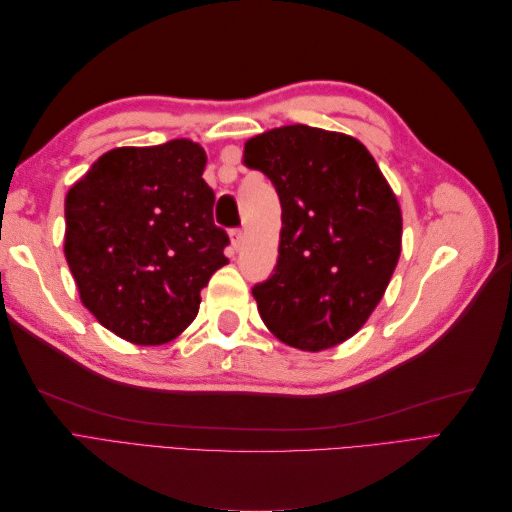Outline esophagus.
Here are the masks:
<instances>
[{
  "label": "esophagus",
  "instance_id": "1",
  "mask_svg": "<svg viewBox=\"0 0 512 512\" xmlns=\"http://www.w3.org/2000/svg\"><path fill=\"white\" fill-rule=\"evenodd\" d=\"M230 241H232V247H235V250H239V247L245 241V232L241 228H235V230L230 232Z\"/></svg>",
  "mask_w": 512,
  "mask_h": 512
}]
</instances>
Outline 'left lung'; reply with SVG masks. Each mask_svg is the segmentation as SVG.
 Listing matches in <instances>:
<instances>
[{"label": "left lung", "mask_w": 512, "mask_h": 512, "mask_svg": "<svg viewBox=\"0 0 512 512\" xmlns=\"http://www.w3.org/2000/svg\"><path fill=\"white\" fill-rule=\"evenodd\" d=\"M243 164L265 173L282 205L280 256L252 288L280 342L320 352L346 342L380 303L401 254V209L356 138L303 123L245 143Z\"/></svg>", "instance_id": "obj_1"}]
</instances>
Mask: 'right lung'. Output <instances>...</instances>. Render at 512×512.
Returning a JSON list of instances; mask_svg holds the SVG:
<instances>
[{
    "label": "right lung",
    "instance_id": "right-lung-1",
    "mask_svg": "<svg viewBox=\"0 0 512 512\" xmlns=\"http://www.w3.org/2000/svg\"><path fill=\"white\" fill-rule=\"evenodd\" d=\"M205 164L188 138L117 147L66 196L64 254L81 301L132 344L160 346L188 329L200 290L228 262Z\"/></svg>",
    "mask_w": 512,
    "mask_h": 512
}]
</instances>
